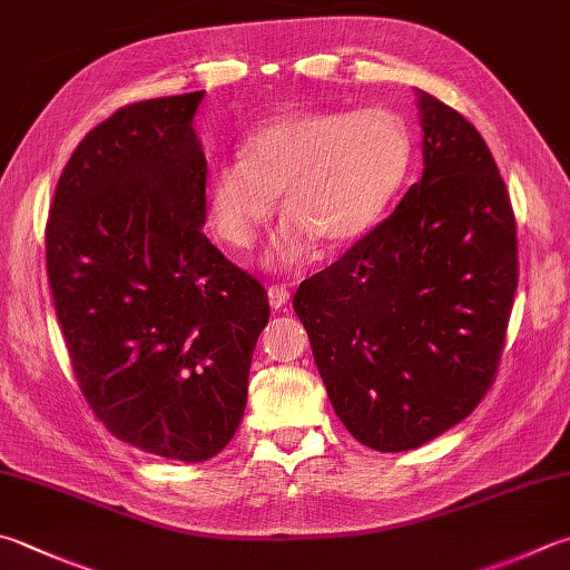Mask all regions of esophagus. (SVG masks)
<instances>
[{"mask_svg":"<svg viewBox=\"0 0 570 570\" xmlns=\"http://www.w3.org/2000/svg\"><path fill=\"white\" fill-rule=\"evenodd\" d=\"M287 299H289L287 287H283V285L267 287V303H271L273 309H283L287 305Z\"/></svg>","mask_w":570,"mask_h":570,"instance_id":"obj_1","label":"esophagus"}]
</instances>
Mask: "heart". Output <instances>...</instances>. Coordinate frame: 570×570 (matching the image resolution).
<instances>
[{"mask_svg": "<svg viewBox=\"0 0 570 570\" xmlns=\"http://www.w3.org/2000/svg\"><path fill=\"white\" fill-rule=\"evenodd\" d=\"M410 164V131L382 106L277 114L253 128L240 156L210 166L208 218L220 240L250 248L281 193L285 218L267 265L293 271L315 238L342 245L367 233L400 193Z\"/></svg>", "mask_w": 570, "mask_h": 570, "instance_id": "b5f03b06", "label": "heart"}]
</instances>
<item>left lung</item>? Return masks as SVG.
Listing matches in <instances>:
<instances>
[{
  "instance_id": "left-lung-1",
  "label": "left lung",
  "mask_w": 570,
  "mask_h": 570,
  "mask_svg": "<svg viewBox=\"0 0 570 570\" xmlns=\"http://www.w3.org/2000/svg\"><path fill=\"white\" fill-rule=\"evenodd\" d=\"M416 109L422 178L293 297L335 414L377 452H410L476 410L519 283L517 220L484 138L422 89Z\"/></svg>"
}]
</instances>
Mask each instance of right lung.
<instances>
[{"label": "right lung", "mask_w": 570, "mask_h": 570, "mask_svg": "<svg viewBox=\"0 0 570 570\" xmlns=\"http://www.w3.org/2000/svg\"><path fill=\"white\" fill-rule=\"evenodd\" d=\"M206 91L124 106L71 154L47 223L53 307L81 392L121 442L206 461L238 432L263 285L203 235Z\"/></svg>", "instance_id": "right-lung-1"}]
</instances>
